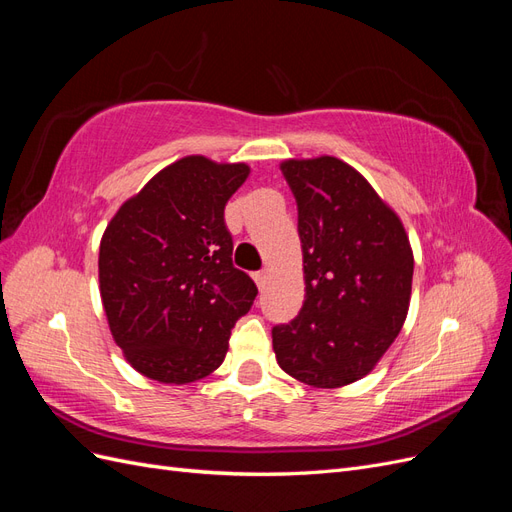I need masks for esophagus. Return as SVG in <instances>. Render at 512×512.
<instances>
[{
    "label": "esophagus",
    "mask_w": 512,
    "mask_h": 512,
    "mask_svg": "<svg viewBox=\"0 0 512 512\" xmlns=\"http://www.w3.org/2000/svg\"><path fill=\"white\" fill-rule=\"evenodd\" d=\"M267 280H269V271H256V273H254V282L258 284L260 290L267 286Z\"/></svg>",
    "instance_id": "esophagus-1"
}]
</instances>
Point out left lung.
I'll use <instances>...</instances> for the list:
<instances>
[{
  "label": "left lung",
  "mask_w": 512,
  "mask_h": 512,
  "mask_svg": "<svg viewBox=\"0 0 512 512\" xmlns=\"http://www.w3.org/2000/svg\"><path fill=\"white\" fill-rule=\"evenodd\" d=\"M297 200L305 301L273 327L288 376L339 389L367 376L404 327L414 256L397 213L350 164L333 156L286 160Z\"/></svg>",
  "instance_id": "obj_1"
}]
</instances>
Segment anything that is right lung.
Instances as JSON below:
<instances>
[{"label":"right lung","instance_id":"obj_1","mask_svg":"<svg viewBox=\"0 0 512 512\" xmlns=\"http://www.w3.org/2000/svg\"><path fill=\"white\" fill-rule=\"evenodd\" d=\"M250 166L188 156L126 200L100 241V294L115 344L143 376L188 384L218 369L258 288L232 265L224 207Z\"/></svg>","mask_w":512,"mask_h":512}]
</instances>
